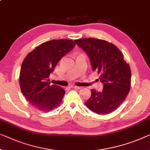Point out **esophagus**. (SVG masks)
Listing matches in <instances>:
<instances>
[{
	"label": "esophagus",
	"instance_id": "obj_1",
	"mask_svg": "<svg viewBox=\"0 0 150 150\" xmlns=\"http://www.w3.org/2000/svg\"><path fill=\"white\" fill-rule=\"evenodd\" d=\"M70 88H74V89H80L81 88H80V87H79V86H70Z\"/></svg>",
	"mask_w": 150,
	"mask_h": 150
}]
</instances>
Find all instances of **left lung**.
<instances>
[{
	"label": "left lung",
	"mask_w": 150,
	"mask_h": 150,
	"mask_svg": "<svg viewBox=\"0 0 150 150\" xmlns=\"http://www.w3.org/2000/svg\"><path fill=\"white\" fill-rule=\"evenodd\" d=\"M90 60L92 70L100 74L102 91L91 89V96L85 104L98 115H108L124 102L131 88L130 67L117 46L106 40L95 38L75 40Z\"/></svg>",
	"instance_id": "8db88e82"
}]
</instances>
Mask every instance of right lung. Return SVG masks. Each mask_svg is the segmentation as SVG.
<instances>
[{
  "mask_svg": "<svg viewBox=\"0 0 150 150\" xmlns=\"http://www.w3.org/2000/svg\"><path fill=\"white\" fill-rule=\"evenodd\" d=\"M75 46L70 40H50L36 47L23 60L20 88L26 100L38 110L46 112L61 103L65 91L56 85L50 86L48 77L62 57Z\"/></svg>",
  "mask_w": 150,
  "mask_h": 150,
  "instance_id": "add662e5",
  "label": "right lung"
}]
</instances>
